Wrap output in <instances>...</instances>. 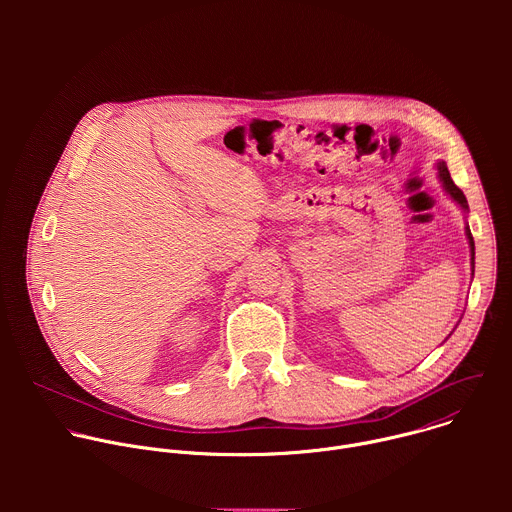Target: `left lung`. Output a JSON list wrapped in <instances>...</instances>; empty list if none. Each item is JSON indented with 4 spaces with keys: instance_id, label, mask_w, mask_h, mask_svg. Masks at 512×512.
Here are the masks:
<instances>
[{
    "instance_id": "1",
    "label": "left lung",
    "mask_w": 512,
    "mask_h": 512,
    "mask_svg": "<svg viewBox=\"0 0 512 512\" xmlns=\"http://www.w3.org/2000/svg\"><path fill=\"white\" fill-rule=\"evenodd\" d=\"M437 174H440V182L444 184V188H446V192L464 208V210H468V200H466V196H464V192L454 184V180H452V176H450V172H448V166H446V162H440L437 164ZM466 237H468V243H470V251H472V273H474V239H472V233H470V229L466 227Z\"/></svg>"
}]
</instances>
